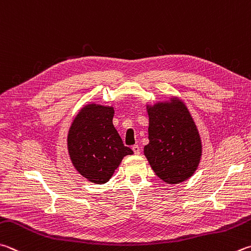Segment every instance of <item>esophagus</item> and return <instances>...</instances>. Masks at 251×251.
<instances>
[{
    "label": "esophagus",
    "instance_id": "obj_1",
    "mask_svg": "<svg viewBox=\"0 0 251 251\" xmlns=\"http://www.w3.org/2000/svg\"><path fill=\"white\" fill-rule=\"evenodd\" d=\"M131 149H133V151L135 154H138L140 152V147L138 145H134L133 147H131Z\"/></svg>",
    "mask_w": 251,
    "mask_h": 251
}]
</instances>
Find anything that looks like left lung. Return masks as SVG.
I'll return each instance as SVG.
<instances>
[{
	"mask_svg": "<svg viewBox=\"0 0 251 251\" xmlns=\"http://www.w3.org/2000/svg\"><path fill=\"white\" fill-rule=\"evenodd\" d=\"M149 144L144 151L162 181L176 184L193 175L201 158L199 131L188 108L179 100L149 107Z\"/></svg>",
	"mask_w": 251,
	"mask_h": 251,
	"instance_id": "left-lung-1",
	"label": "left lung"
}]
</instances>
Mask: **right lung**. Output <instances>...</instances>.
I'll list each match as a JSON object with an SVG mask.
<instances>
[{
  "label": "right lung",
  "mask_w": 251,
  "mask_h": 251,
  "mask_svg": "<svg viewBox=\"0 0 251 251\" xmlns=\"http://www.w3.org/2000/svg\"><path fill=\"white\" fill-rule=\"evenodd\" d=\"M113 107L91 105L82 108L68 134L72 163L82 176L97 184L111 179L123 157L133 150L123 144L113 125Z\"/></svg>",
  "instance_id": "add662e5"
}]
</instances>
